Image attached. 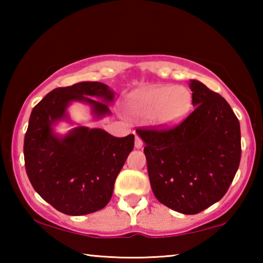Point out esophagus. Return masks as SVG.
Returning a JSON list of instances; mask_svg holds the SVG:
<instances>
[{
	"label": "esophagus",
	"instance_id": "esophagus-1",
	"mask_svg": "<svg viewBox=\"0 0 263 263\" xmlns=\"http://www.w3.org/2000/svg\"><path fill=\"white\" fill-rule=\"evenodd\" d=\"M142 145H144V142H142L141 138H140V137H138V136H136L135 147H136V148H141V147H142Z\"/></svg>",
	"mask_w": 263,
	"mask_h": 263
}]
</instances>
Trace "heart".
Returning <instances> with one entry per match:
<instances>
[{"mask_svg": "<svg viewBox=\"0 0 263 263\" xmlns=\"http://www.w3.org/2000/svg\"><path fill=\"white\" fill-rule=\"evenodd\" d=\"M191 94L181 86H157L133 92L130 110L142 118H152L157 125L173 127L188 116L191 109Z\"/></svg>", "mask_w": 263, "mask_h": 263, "instance_id": "b5f03b06", "label": "heart"}]
</instances>
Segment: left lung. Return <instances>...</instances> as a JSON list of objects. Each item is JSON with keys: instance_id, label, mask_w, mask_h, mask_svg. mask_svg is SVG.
<instances>
[{"instance_id": "left-lung-1", "label": "left lung", "mask_w": 263, "mask_h": 263, "mask_svg": "<svg viewBox=\"0 0 263 263\" xmlns=\"http://www.w3.org/2000/svg\"><path fill=\"white\" fill-rule=\"evenodd\" d=\"M195 109L168 128H138L153 194L172 210L196 215L220 201L241 158L240 124L224 97L191 80Z\"/></svg>"}]
</instances>
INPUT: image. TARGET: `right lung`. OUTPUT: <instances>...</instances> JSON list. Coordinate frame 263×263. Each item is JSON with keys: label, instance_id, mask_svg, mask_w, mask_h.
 <instances>
[{"label": "right lung", "instance_id": "obj_1", "mask_svg": "<svg viewBox=\"0 0 263 263\" xmlns=\"http://www.w3.org/2000/svg\"><path fill=\"white\" fill-rule=\"evenodd\" d=\"M114 95L102 82H79L48 92L31 112L24 137L26 174L41 197L65 215H88L109 203L135 136L117 138L101 128L79 126L58 137L53 124L67 117L73 101L88 103L99 118L110 115L103 102H112Z\"/></svg>", "mask_w": 263, "mask_h": 263}]
</instances>
